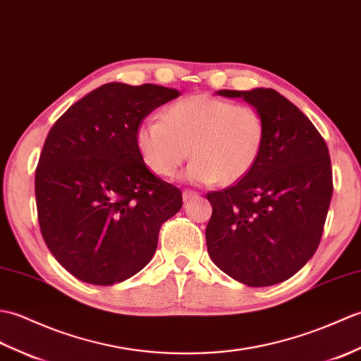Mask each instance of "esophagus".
<instances>
[{
    "label": "esophagus",
    "mask_w": 361,
    "mask_h": 361,
    "mask_svg": "<svg viewBox=\"0 0 361 361\" xmlns=\"http://www.w3.org/2000/svg\"><path fill=\"white\" fill-rule=\"evenodd\" d=\"M182 197H183V201H191V199H195V197H197V193L196 191H193V190H185L182 193Z\"/></svg>",
    "instance_id": "obj_1"
}]
</instances>
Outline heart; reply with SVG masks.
I'll list each match as a JSON object with an SVG mask.
<instances>
[{"label":"heart","mask_w":361,"mask_h":361,"mask_svg":"<svg viewBox=\"0 0 361 361\" xmlns=\"http://www.w3.org/2000/svg\"><path fill=\"white\" fill-rule=\"evenodd\" d=\"M266 123L253 106L213 95H191L168 106L162 118H145L135 130L139 153L151 171L173 178L190 156L183 178L195 183H233L258 162Z\"/></svg>","instance_id":"heart-1"}]
</instances>
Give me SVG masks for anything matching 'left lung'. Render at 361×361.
I'll return each mask as SVG.
<instances>
[{
  "instance_id": "obj_1",
  "label": "left lung",
  "mask_w": 361,
  "mask_h": 361,
  "mask_svg": "<svg viewBox=\"0 0 361 361\" xmlns=\"http://www.w3.org/2000/svg\"><path fill=\"white\" fill-rule=\"evenodd\" d=\"M261 113L258 162L233 187L208 193L212 261L236 281L266 287L293 276L317 252L332 199L329 149L314 123L275 90H221Z\"/></svg>"
}]
</instances>
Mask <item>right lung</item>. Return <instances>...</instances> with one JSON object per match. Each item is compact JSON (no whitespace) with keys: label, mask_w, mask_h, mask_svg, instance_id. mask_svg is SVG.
Masks as SVG:
<instances>
[{"label":"right lung","mask_w":361,"mask_h":361,"mask_svg":"<svg viewBox=\"0 0 361 361\" xmlns=\"http://www.w3.org/2000/svg\"><path fill=\"white\" fill-rule=\"evenodd\" d=\"M180 92L157 85L106 83L51 128L35 171L39 230L54 258L80 281L113 286L153 258L162 224L182 193L154 176L135 130Z\"/></svg>","instance_id":"obj_1"}]
</instances>
